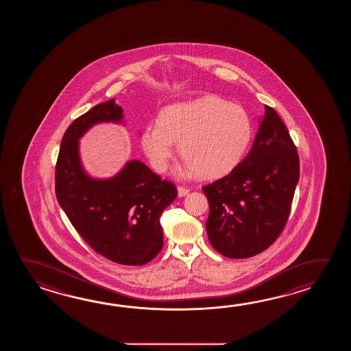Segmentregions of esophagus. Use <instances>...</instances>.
Instances as JSON below:
<instances>
[{"instance_id":"obj_1","label":"esophagus","mask_w":351,"mask_h":351,"mask_svg":"<svg viewBox=\"0 0 351 351\" xmlns=\"http://www.w3.org/2000/svg\"><path fill=\"white\" fill-rule=\"evenodd\" d=\"M189 193V189L186 186H178V195L179 197H184L186 194Z\"/></svg>"}]
</instances>
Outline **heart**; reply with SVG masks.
Returning <instances> with one entry per match:
<instances>
[{"label": "heart", "instance_id": "obj_1", "mask_svg": "<svg viewBox=\"0 0 351 351\" xmlns=\"http://www.w3.org/2000/svg\"><path fill=\"white\" fill-rule=\"evenodd\" d=\"M252 138V121L243 108L221 97H204L169 105L158 124L142 135L143 149L159 173L168 169L178 143L184 172L202 178H218L233 171Z\"/></svg>", "mask_w": 351, "mask_h": 351}]
</instances>
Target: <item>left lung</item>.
Returning <instances> with one entry per match:
<instances>
[{
    "instance_id": "left-lung-1",
    "label": "left lung",
    "mask_w": 351,
    "mask_h": 351,
    "mask_svg": "<svg viewBox=\"0 0 351 351\" xmlns=\"http://www.w3.org/2000/svg\"><path fill=\"white\" fill-rule=\"evenodd\" d=\"M300 178V159L287 128L269 105L252 148L237 167L203 186L212 247L228 258H248L284 231Z\"/></svg>"
}]
</instances>
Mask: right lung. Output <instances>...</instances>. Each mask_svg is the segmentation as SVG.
Returning a JSON list of instances; mask_svg holds the SVG:
<instances>
[{"label": "right lung", "instance_id": "obj_1", "mask_svg": "<svg viewBox=\"0 0 351 351\" xmlns=\"http://www.w3.org/2000/svg\"><path fill=\"white\" fill-rule=\"evenodd\" d=\"M121 118L123 109L112 99L69 125L55 167V193L75 230L97 254L120 265L142 266L163 247L160 215L176 199L177 188L138 160L128 162L112 178H89L77 152L79 138L91 125Z\"/></svg>", "mask_w": 351, "mask_h": 351}]
</instances>
